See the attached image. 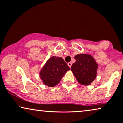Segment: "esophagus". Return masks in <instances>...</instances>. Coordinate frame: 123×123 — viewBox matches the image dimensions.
<instances>
[{
    "mask_svg": "<svg viewBox=\"0 0 123 123\" xmlns=\"http://www.w3.org/2000/svg\"><path fill=\"white\" fill-rule=\"evenodd\" d=\"M68 66L70 67V68H71V65H72V63L71 62H68Z\"/></svg>",
    "mask_w": 123,
    "mask_h": 123,
    "instance_id": "obj_1",
    "label": "esophagus"
}]
</instances>
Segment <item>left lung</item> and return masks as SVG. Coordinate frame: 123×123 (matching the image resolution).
<instances>
[{
	"label": "left lung",
	"mask_w": 123,
	"mask_h": 123,
	"mask_svg": "<svg viewBox=\"0 0 123 123\" xmlns=\"http://www.w3.org/2000/svg\"><path fill=\"white\" fill-rule=\"evenodd\" d=\"M74 58L76 61L71 66L72 72L80 84L89 86L96 78L98 65L91 55L80 54Z\"/></svg>",
	"instance_id": "8db88e82"
}]
</instances>
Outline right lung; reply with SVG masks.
<instances>
[{
	"mask_svg": "<svg viewBox=\"0 0 123 123\" xmlns=\"http://www.w3.org/2000/svg\"><path fill=\"white\" fill-rule=\"evenodd\" d=\"M70 68L62 57H51L39 73L44 84L53 87L58 84Z\"/></svg>",
	"mask_w": 123,
	"mask_h": 123,
	"instance_id": "add662e5",
	"label": "right lung"
}]
</instances>
